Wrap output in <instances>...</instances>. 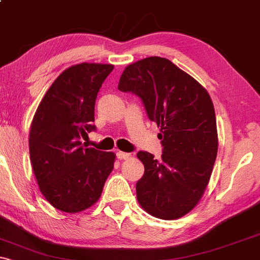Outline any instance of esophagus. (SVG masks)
<instances>
[{
  "mask_svg": "<svg viewBox=\"0 0 260 260\" xmlns=\"http://www.w3.org/2000/svg\"><path fill=\"white\" fill-rule=\"evenodd\" d=\"M116 156L118 157V159H128V157L131 156L129 153H123V151H116Z\"/></svg>",
  "mask_w": 260,
  "mask_h": 260,
  "instance_id": "1",
  "label": "esophagus"
}]
</instances>
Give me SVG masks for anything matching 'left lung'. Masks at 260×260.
<instances>
[{"mask_svg": "<svg viewBox=\"0 0 260 260\" xmlns=\"http://www.w3.org/2000/svg\"><path fill=\"white\" fill-rule=\"evenodd\" d=\"M118 90L136 94L149 120L160 127V159L148 151L137 154L144 164L136 186L139 204L159 219L183 216L202 198L215 164L216 118L210 96L189 74L157 56L126 67Z\"/></svg>", "mask_w": 260, "mask_h": 260, "instance_id": "left-lung-1", "label": "left lung"}]
</instances>
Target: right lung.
<instances>
[{
  "label": "right lung",
  "mask_w": 260,
  "mask_h": 260,
  "mask_svg": "<svg viewBox=\"0 0 260 260\" xmlns=\"http://www.w3.org/2000/svg\"><path fill=\"white\" fill-rule=\"evenodd\" d=\"M112 64L80 63L57 77L41 100L29 134L30 161L41 193L58 210L78 213L96 203L115 154L83 148L96 129L98 92Z\"/></svg>",
  "instance_id": "obj_1"
}]
</instances>
